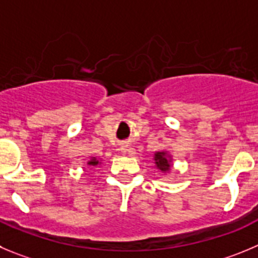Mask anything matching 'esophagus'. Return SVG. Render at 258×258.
<instances>
[{
  "label": "esophagus",
  "mask_w": 258,
  "mask_h": 258,
  "mask_svg": "<svg viewBox=\"0 0 258 258\" xmlns=\"http://www.w3.org/2000/svg\"><path fill=\"white\" fill-rule=\"evenodd\" d=\"M121 151L123 154H130V153H131V148H130V146H127V145H124V146H122V148H121Z\"/></svg>",
  "instance_id": "34e87169"
}]
</instances>
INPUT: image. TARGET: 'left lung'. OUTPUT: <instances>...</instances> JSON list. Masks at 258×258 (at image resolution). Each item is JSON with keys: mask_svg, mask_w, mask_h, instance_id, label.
Segmentation results:
<instances>
[{"mask_svg": "<svg viewBox=\"0 0 258 258\" xmlns=\"http://www.w3.org/2000/svg\"><path fill=\"white\" fill-rule=\"evenodd\" d=\"M154 160H155V165L160 172L167 173L170 170L172 167V158L167 151H158L154 154Z\"/></svg>", "mask_w": 258, "mask_h": 258, "instance_id": "1", "label": "left lung"}]
</instances>
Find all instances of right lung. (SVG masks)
<instances>
[{
	"mask_svg": "<svg viewBox=\"0 0 258 258\" xmlns=\"http://www.w3.org/2000/svg\"><path fill=\"white\" fill-rule=\"evenodd\" d=\"M88 164H89V165H91V167H95V165L100 164V163H99V160H96L95 158H93V159H91V160H89Z\"/></svg>",
	"mask_w": 258,
	"mask_h": 258,
	"instance_id": "add662e5",
	"label": "right lung"
}]
</instances>
